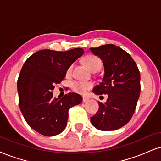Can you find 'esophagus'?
Listing matches in <instances>:
<instances>
[{"mask_svg": "<svg viewBox=\"0 0 161 161\" xmlns=\"http://www.w3.org/2000/svg\"><path fill=\"white\" fill-rule=\"evenodd\" d=\"M89 101V98L84 96L83 97V102H87Z\"/></svg>", "mask_w": 161, "mask_h": 161, "instance_id": "34e87169", "label": "esophagus"}]
</instances>
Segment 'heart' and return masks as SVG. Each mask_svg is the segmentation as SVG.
Instances as JSON below:
<instances>
[{
  "label": "heart",
  "instance_id": "obj_1",
  "mask_svg": "<svg viewBox=\"0 0 161 161\" xmlns=\"http://www.w3.org/2000/svg\"><path fill=\"white\" fill-rule=\"evenodd\" d=\"M85 65L90 69L91 71L94 69H98L102 67V60L98 58V57L94 56V55H88L85 57L84 59ZM71 66H70L68 69V72L71 71ZM71 88L77 93L80 94H84L87 90H90L92 87V84L88 81L84 80H75L71 83Z\"/></svg>",
  "mask_w": 161,
  "mask_h": 161
}]
</instances>
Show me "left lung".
<instances>
[{"instance_id":"1","label":"left lung","mask_w":161,"mask_h":161,"mask_svg":"<svg viewBox=\"0 0 161 161\" xmlns=\"http://www.w3.org/2000/svg\"><path fill=\"white\" fill-rule=\"evenodd\" d=\"M93 54L102 60V80L93 88L96 95L107 94V102H98L99 108L90 118L100 130L109 131L122 128L130 121L140 94V75L136 63L128 53L113 44L90 47Z\"/></svg>"}]
</instances>
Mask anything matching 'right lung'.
<instances>
[{
	"label": "right lung",
	"instance_id": "add662e5",
	"mask_svg": "<svg viewBox=\"0 0 161 161\" xmlns=\"http://www.w3.org/2000/svg\"><path fill=\"white\" fill-rule=\"evenodd\" d=\"M84 53L79 47L67 51L44 49L24 63L17 83L20 110L29 126L42 135L60 134L67 125L69 109L82 102V97L74 92L53 98L52 90Z\"/></svg>",
	"mask_w": 161,
	"mask_h": 161
}]
</instances>
